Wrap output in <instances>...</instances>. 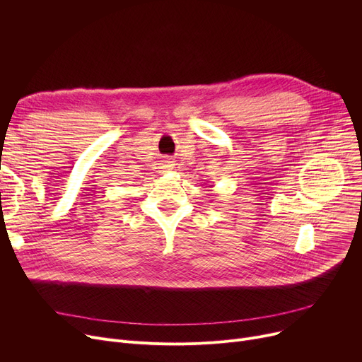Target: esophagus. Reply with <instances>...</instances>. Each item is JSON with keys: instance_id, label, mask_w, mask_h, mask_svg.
Returning <instances> with one entry per match:
<instances>
[{"instance_id": "obj_1", "label": "esophagus", "mask_w": 362, "mask_h": 362, "mask_svg": "<svg viewBox=\"0 0 362 362\" xmlns=\"http://www.w3.org/2000/svg\"><path fill=\"white\" fill-rule=\"evenodd\" d=\"M171 167H173V164H171V161H165L164 163V168H167V170H170Z\"/></svg>"}]
</instances>
